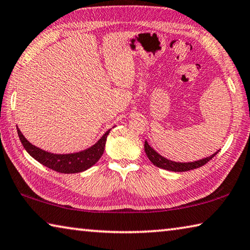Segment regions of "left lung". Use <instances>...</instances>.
I'll list each match as a JSON object with an SVG mask.
<instances>
[{
    "label": "left lung",
    "instance_id": "obj_1",
    "mask_svg": "<svg viewBox=\"0 0 250 250\" xmlns=\"http://www.w3.org/2000/svg\"><path fill=\"white\" fill-rule=\"evenodd\" d=\"M145 151L146 154L152 163L154 164L155 167L163 168V170H167V171H172V172H185V171H189V170H194V168H197L202 166H204L209 160H211L216 155L219 150L215 152L207 158H203L201 160L197 161H193V162H175V161L168 160L167 158H164L161 154H159L153 147H152L147 141L146 140L145 142Z\"/></svg>",
    "mask_w": 250,
    "mask_h": 250
}]
</instances>
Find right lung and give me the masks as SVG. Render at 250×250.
Here are the masks:
<instances>
[{
  "label": "right lung",
  "mask_w": 250,
  "mask_h": 250,
  "mask_svg": "<svg viewBox=\"0 0 250 250\" xmlns=\"http://www.w3.org/2000/svg\"><path fill=\"white\" fill-rule=\"evenodd\" d=\"M110 130L111 129L105 131L104 134L95 143V145L87 147V149L79 152H75V153L56 154L52 153V152H47L41 149V147H37L32 145V143L24 137L18 126L20 140L22 142L24 149L27 151V153L31 155L32 158L39 161V162L41 164H43V166L52 168L54 171L59 173H67V174L83 172L98 162L101 155L104 154L105 141H107V137Z\"/></svg>",
  "instance_id": "obj_1"
}]
</instances>
